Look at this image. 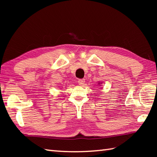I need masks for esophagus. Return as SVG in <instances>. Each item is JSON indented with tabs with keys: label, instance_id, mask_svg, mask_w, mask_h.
Masks as SVG:
<instances>
[{
	"label": "esophagus",
	"instance_id": "esophagus-1",
	"mask_svg": "<svg viewBox=\"0 0 157 157\" xmlns=\"http://www.w3.org/2000/svg\"><path fill=\"white\" fill-rule=\"evenodd\" d=\"M85 83V79H79L78 80V84L80 86H83Z\"/></svg>",
	"mask_w": 157,
	"mask_h": 157
}]
</instances>
